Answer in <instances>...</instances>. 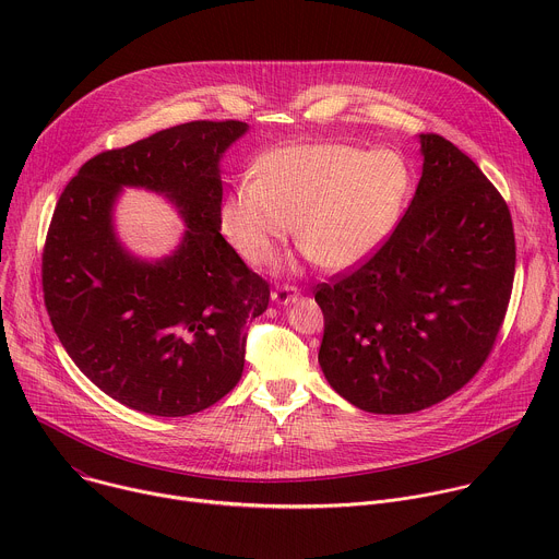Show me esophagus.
I'll return each instance as SVG.
<instances>
[{
	"label": "esophagus",
	"instance_id": "obj_1",
	"mask_svg": "<svg viewBox=\"0 0 559 559\" xmlns=\"http://www.w3.org/2000/svg\"><path fill=\"white\" fill-rule=\"evenodd\" d=\"M298 296H300V292H298L296 287H292V285H283V287H276V289L272 292V302L283 307V305L294 302Z\"/></svg>",
	"mask_w": 559,
	"mask_h": 559
}]
</instances>
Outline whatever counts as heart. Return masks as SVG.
Masks as SVG:
<instances>
[{
  "mask_svg": "<svg viewBox=\"0 0 559 559\" xmlns=\"http://www.w3.org/2000/svg\"><path fill=\"white\" fill-rule=\"evenodd\" d=\"M257 173L236 181L221 203V229L234 250L261 265L294 229L305 254L330 272L354 270L378 252L414 183L403 152L338 141L274 147Z\"/></svg>",
  "mask_w": 559,
  "mask_h": 559,
  "instance_id": "b5f03b06",
  "label": "heart"
}]
</instances>
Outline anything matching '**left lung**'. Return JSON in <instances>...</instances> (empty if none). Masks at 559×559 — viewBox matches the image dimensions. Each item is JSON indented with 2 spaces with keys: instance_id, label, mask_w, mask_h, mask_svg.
I'll return each mask as SVG.
<instances>
[{
  "instance_id": "left-lung-1",
  "label": "left lung",
  "mask_w": 559,
  "mask_h": 559,
  "mask_svg": "<svg viewBox=\"0 0 559 559\" xmlns=\"http://www.w3.org/2000/svg\"><path fill=\"white\" fill-rule=\"evenodd\" d=\"M418 139L423 177L401 223L362 267L316 292L318 362L369 414H414L464 386L493 349L513 287L504 199L451 141Z\"/></svg>"
}]
</instances>
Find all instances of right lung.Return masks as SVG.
Wrapping results in <instances>:
<instances>
[{
  "instance_id": "add662e5",
  "label": "right lung",
  "mask_w": 559,
  "mask_h": 559,
  "mask_svg": "<svg viewBox=\"0 0 559 559\" xmlns=\"http://www.w3.org/2000/svg\"><path fill=\"white\" fill-rule=\"evenodd\" d=\"M243 121H190L91 158L61 192L44 248V300L74 365L150 416L207 409L241 380L246 330L270 285L221 236V158ZM123 187L164 195L187 229L162 260L130 253L114 207Z\"/></svg>"
}]
</instances>
